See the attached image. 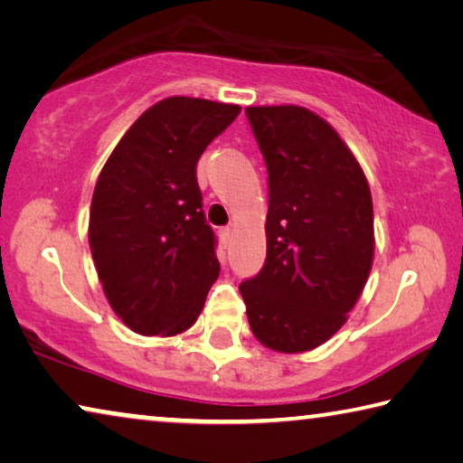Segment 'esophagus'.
<instances>
[{"mask_svg": "<svg viewBox=\"0 0 463 463\" xmlns=\"http://www.w3.org/2000/svg\"><path fill=\"white\" fill-rule=\"evenodd\" d=\"M231 234H232V229H231V226H224V229H220V241H222L224 247L231 243Z\"/></svg>", "mask_w": 463, "mask_h": 463, "instance_id": "obj_1", "label": "esophagus"}]
</instances>
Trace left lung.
I'll return each mask as SVG.
<instances>
[{
    "mask_svg": "<svg viewBox=\"0 0 463 463\" xmlns=\"http://www.w3.org/2000/svg\"><path fill=\"white\" fill-rule=\"evenodd\" d=\"M245 115L268 168V253L239 290L263 346L305 352L344 326L369 278V183L335 129L307 109L247 107Z\"/></svg>",
    "mask_w": 463,
    "mask_h": 463,
    "instance_id": "obj_1",
    "label": "left lung"
}]
</instances>
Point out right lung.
<instances>
[{
    "label": "right lung",
    "instance_id": "add662e5",
    "mask_svg": "<svg viewBox=\"0 0 463 463\" xmlns=\"http://www.w3.org/2000/svg\"><path fill=\"white\" fill-rule=\"evenodd\" d=\"M239 113L237 105L203 99L160 100L100 171L88 239L109 303L137 334L185 332L218 278L195 165Z\"/></svg>",
    "mask_w": 463,
    "mask_h": 463
}]
</instances>
